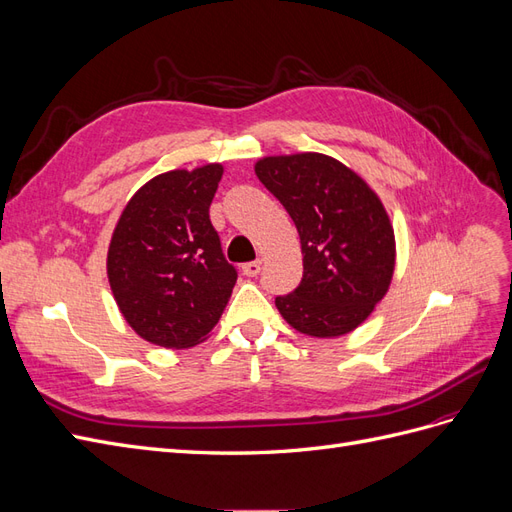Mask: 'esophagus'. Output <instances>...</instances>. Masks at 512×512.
I'll use <instances>...</instances> for the list:
<instances>
[{
    "mask_svg": "<svg viewBox=\"0 0 512 512\" xmlns=\"http://www.w3.org/2000/svg\"><path fill=\"white\" fill-rule=\"evenodd\" d=\"M260 269H262V265H260L258 260H254V262H245V265L241 267L243 275H247V277H256V275L260 273Z\"/></svg>",
    "mask_w": 512,
    "mask_h": 512,
    "instance_id": "obj_1",
    "label": "esophagus"
}]
</instances>
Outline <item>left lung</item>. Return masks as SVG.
<instances>
[{"label": "left lung", "mask_w": 512, "mask_h": 512, "mask_svg": "<svg viewBox=\"0 0 512 512\" xmlns=\"http://www.w3.org/2000/svg\"><path fill=\"white\" fill-rule=\"evenodd\" d=\"M254 170L301 239V284L275 299L284 320L327 339L361 327L395 273V230L380 196L352 168L316 151L260 158Z\"/></svg>", "instance_id": "left-lung-1"}]
</instances>
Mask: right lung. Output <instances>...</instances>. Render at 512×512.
Here are the masks:
<instances>
[{"label":"right lung","instance_id":"add662e5","mask_svg":"<svg viewBox=\"0 0 512 512\" xmlns=\"http://www.w3.org/2000/svg\"><path fill=\"white\" fill-rule=\"evenodd\" d=\"M224 166L211 162L149 179L113 230L106 275L132 331L170 350L205 342L237 282L209 220Z\"/></svg>","mask_w":512,"mask_h":512}]
</instances>
